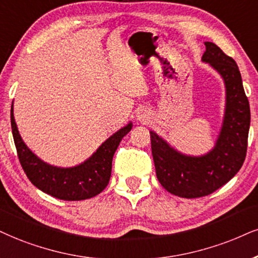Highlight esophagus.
I'll list each match as a JSON object with an SVG mask.
<instances>
[{"mask_svg":"<svg viewBox=\"0 0 258 258\" xmlns=\"http://www.w3.org/2000/svg\"><path fill=\"white\" fill-rule=\"evenodd\" d=\"M136 117H138L139 122H141V123H147L148 122V118H149L147 111H146V110L139 111L138 114H136Z\"/></svg>","mask_w":258,"mask_h":258,"instance_id":"34e87169","label":"esophagus"}]
</instances>
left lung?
<instances>
[{"label": "left lung", "mask_w": 258, "mask_h": 258, "mask_svg": "<svg viewBox=\"0 0 258 258\" xmlns=\"http://www.w3.org/2000/svg\"><path fill=\"white\" fill-rule=\"evenodd\" d=\"M205 45L202 62L220 74L226 88L224 119L214 147L200 157L183 154L149 132L158 180L168 192L184 199L207 196L225 185L243 166L247 148L250 106L239 69L214 43Z\"/></svg>", "instance_id": "1"}]
</instances>
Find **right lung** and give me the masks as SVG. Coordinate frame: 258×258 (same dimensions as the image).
I'll list each match as a JSON object with an SVG mask.
<instances>
[{
    "label": "right lung",
    "instance_id": "right-lung-1",
    "mask_svg": "<svg viewBox=\"0 0 258 258\" xmlns=\"http://www.w3.org/2000/svg\"><path fill=\"white\" fill-rule=\"evenodd\" d=\"M11 123L19 160L28 179L43 192L64 201L87 200L103 191L109 184L114 152L133 128L132 122L120 128L84 163L73 167H58L41 160L25 144L15 123L13 103Z\"/></svg>",
    "mask_w": 258,
    "mask_h": 258
}]
</instances>
